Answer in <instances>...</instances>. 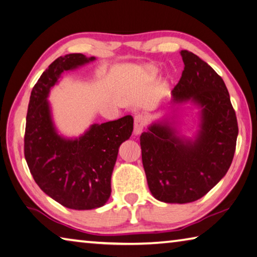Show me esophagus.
Returning a JSON list of instances; mask_svg holds the SVG:
<instances>
[{
	"mask_svg": "<svg viewBox=\"0 0 257 257\" xmlns=\"http://www.w3.org/2000/svg\"><path fill=\"white\" fill-rule=\"evenodd\" d=\"M146 125V119L143 114H137L135 115V121H134V135H141L143 130Z\"/></svg>",
	"mask_w": 257,
	"mask_h": 257,
	"instance_id": "esophagus-1",
	"label": "esophagus"
}]
</instances>
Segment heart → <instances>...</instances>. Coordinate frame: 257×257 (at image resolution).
Masks as SVG:
<instances>
[{"label": "heart", "instance_id": "obj_1", "mask_svg": "<svg viewBox=\"0 0 257 257\" xmlns=\"http://www.w3.org/2000/svg\"><path fill=\"white\" fill-rule=\"evenodd\" d=\"M144 73L146 74V75H147L148 77L153 78V77H155V76L157 75L158 69H157L155 66H153V65H148V66H145Z\"/></svg>", "mask_w": 257, "mask_h": 257}]
</instances>
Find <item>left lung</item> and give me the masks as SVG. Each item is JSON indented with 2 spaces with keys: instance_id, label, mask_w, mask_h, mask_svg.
<instances>
[{
  "instance_id": "left-lung-1",
  "label": "left lung",
  "mask_w": 257,
  "mask_h": 257,
  "mask_svg": "<svg viewBox=\"0 0 257 257\" xmlns=\"http://www.w3.org/2000/svg\"><path fill=\"white\" fill-rule=\"evenodd\" d=\"M180 54L184 71L172 91L171 113L154 121L141 136L148 188L165 203H189L206 195L229 170L238 136L225 82L197 55ZM188 101L199 109L192 139L177 128L179 105Z\"/></svg>"
}]
</instances>
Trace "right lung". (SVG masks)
I'll return each instance as SVG.
<instances>
[{
    "mask_svg": "<svg viewBox=\"0 0 257 257\" xmlns=\"http://www.w3.org/2000/svg\"><path fill=\"white\" fill-rule=\"evenodd\" d=\"M95 57L83 54L60 56L41 74L28 105L25 157L30 173L44 192L74 210L104 206L111 195V175L120 145L130 138L134 118L93 123L78 137L58 133L48 101L62 74L74 71Z\"/></svg>",
    "mask_w": 257,
    "mask_h": 257,
    "instance_id": "1",
    "label": "right lung"
}]
</instances>
